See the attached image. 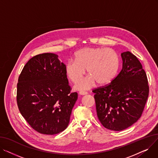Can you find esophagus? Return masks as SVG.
<instances>
[{
  "mask_svg": "<svg viewBox=\"0 0 158 158\" xmlns=\"http://www.w3.org/2000/svg\"><path fill=\"white\" fill-rule=\"evenodd\" d=\"M79 95H86L88 94V93L86 92H84V91H81V92H79Z\"/></svg>",
  "mask_w": 158,
  "mask_h": 158,
  "instance_id": "obj_1",
  "label": "esophagus"
}]
</instances>
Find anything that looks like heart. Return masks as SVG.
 I'll list each match as a JSON object with an SVG mask.
<instances>
[{
	"instance_id": "heart-1",
	"label": "heart",
	"mask_w": 158,
	"mask_h": 158,
	"mask_svg": "<svg viewBox=\"0 0 158 158\" xmlns=\"http://www.w3.org/2000/svg\"><path fill=\"white\" fill-rule=\"evenodd\" d=\"M75 60L65 63V72L73 82L78 81L86 72L89 76L76 85L79 90L88 89L95 84L104 85L117 76L120 66L118 53L106 47H88L78 50L74 54Z\"/></svg>"
}]
</instances>
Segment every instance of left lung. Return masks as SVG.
Instances as JSON below:
<instances>
[{"label":"left lung","instance_id":"left-lung-1","mask_svg":"<svg viewBox=\"0 0 158 158\" xmlns=\"http://www.w3.org/2000/svg\"><path fill=\"white\" fill-rule=\"evenodd\" d=\"M122 69L106 86L93 90L98 120L106 129H126L141 117L149 87L145 70L129 51L121 54Z\"/></svg>","mask_w":158,"mask_h":158}]
</instances>
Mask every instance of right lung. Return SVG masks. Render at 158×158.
I'll use <instances>...</instances> for the list:
<instances>
[{"label": "right lung", "instance_id": "obj_1", "mask_svg": "<svg viewBox=\"0 0 158 158\" xmlns=\"http://www.w3.org/2000/svg\"><path fill=\"white\" fill-rule=\"evenodd\" d=\"M65 64L53 53L32 57L24 66L17 84L19 111L30 126L53 135L68 127L77 92H70Z\"/></svg>", "mask_w": 158, "mask_h": 158}]
</instances>
